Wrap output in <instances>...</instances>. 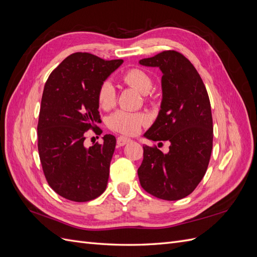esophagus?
<instances>
[{"instance_id": "1", "label": "esophagus", "mask_w": 257, "mask_h": 257, "mask_svg": "<svg viewBox=\"0 0 257 257\" xmlns=\"http://www.w3.org/2000/svg\"><path fill=\"white\" fill-rule=\"evenodd\" d=\"M130 142H131V139L124 137V136H119L118 138H116V144H118V146H120V147L126 145Z\"/></svg>"}]
</instances>
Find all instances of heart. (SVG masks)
<instances>
[{
	"mask_svg": "<svg viewBox=\"0 0 257 257\" xmlns=\"http://www.w3.org/2000/svg\"><path fill=\"white\" fill-rule=\"evenodd\" d=\"M121 79L125 84L145 94L148 99V92L151 90L153 81L151 76L145 69L139 67L128 68L127 71L122 74ZM96 99L98 106L104 110H109L115 105V90L109 81H104L100 83L97 89ZM147 122L148 119L144 113L118 110L108 118L107 125L110 130L118 132V133L124 135H134Z\"/></svg>",
	"mask_w": 257,
	"mask_h": 257,
	"instance_id": "1",
	"label": "heart"
}]
</instances>
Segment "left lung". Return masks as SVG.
I'll list each match as a JSON object with an SVG mask.
<instances>
[{
  "label": "left lung",
  "mask_w": 257,
  "mask_h": 257,
  "mask_svg": "<svg viewBox=\"0 0 257 257\" xmlns=\"http://www.w3.org/2000/svg\"><path fill=\"white\" fill-rule=\"evenodd\" d=\"M139 63L158 66L163 73L161 110L145 136L170 142L167 154L155 145L144 147L139 181L154 197L181 199L196 189L211 157L213 124L208 92L190 60L176 50H164Z\"/></svg>",
  "instance_id": "1"
}]
</instances>
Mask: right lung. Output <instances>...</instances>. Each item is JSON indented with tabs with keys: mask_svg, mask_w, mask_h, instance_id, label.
<instances>
[{
	"mask_svg": "<svg viewBox=\"0 0 257 257\" xmlns=\"http://www.w3.org/2000/svg\"><path fill=\"white\" fill-rule=\"evenodd\" d=\"M123 60L75 52L53 69L45 83L37 124L38 153L50 188L68 200L98 197L109 177L114 136L85 149V133L100 128L97 89Z\"/></svg>",
	"mask_w": 257,
	"mask_h": 257,
	"instance_id": "obj_1",
	"label": "right lung"
}]
</instances>
